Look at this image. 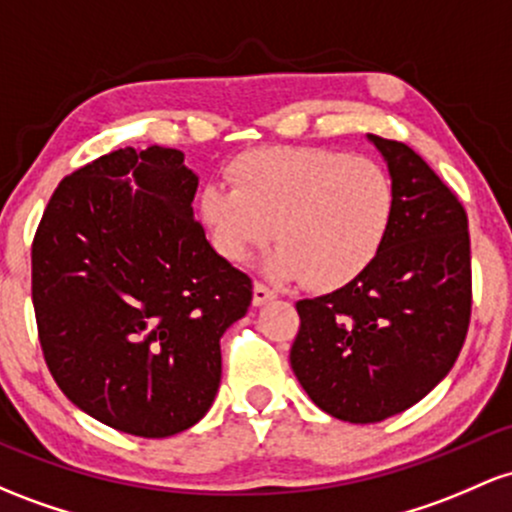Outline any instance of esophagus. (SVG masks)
<instances>
[{
    "label": "esophagus",
    "mask_w": 512,
    "mask_h": 512,
    "mask_svg": "<svg viewBox=\"0 0 512 512\" xmlns=\"http://www.w3.org/2000/svg\"><path fill=\"white\" fill-rule=\"evenodd\" d=\"M272 299H274V291L267 289L265 284L252 286V306H265V303Z\"/></svg>",
    "instance_id": "1"
}]
</instances>
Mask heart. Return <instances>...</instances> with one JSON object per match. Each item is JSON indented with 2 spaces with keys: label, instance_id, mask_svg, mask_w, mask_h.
<instances>
[{
  "label": "heart",
  "instance_id": "1",
  "mask_svg": "<svg viewBox=\"0 0 512 512\" xmlns=\"http://www.w3.org/2000/svg\"><path fill=\"white\" fill-rule=\"evenodd\" d=\"M233 189L209 184L201 218L213 250L250 260L274 240L265 272L279 282L335 291L357 282L384 250L396 192L389 172L367 157L325 148H262L230 170Z\"/></svg>",
  "mask_w": 512,
  "mask_h": 512
}]
</instances>
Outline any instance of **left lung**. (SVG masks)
I'll use <instances>...</instances> for the list:
<instances>
[{
	"instance_id": "left-lung-1",
	"label": "left lung",
	"mask_w": 512,
	"mask_h": 512,
	"mask_svg": "<svg viewBox=\"0 0 512 512\" xmlns=\"http://www.w3.org/2000/svg\"><path fill=\"white\" fill-rule=\"evenodd\" d=\"M396 192L391 233L357 282L296 303L291 369L313 403L347 423L406 411L457 362L471 316L466 211L406 143L367 136Z\"/></svg>"
}]
</instances>
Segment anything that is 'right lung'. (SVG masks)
<instances>
[{"mask_svg": "<svg viewBox=\"0 0 512 512\" xmlns=\"http://www.w3.org/2000/svg\"><path fill=\"white\" fill-rule=\"evenodd\" d=\"M199 177L174 148H121L65 177L31 250L48 369L80 411L138 437L204 418L221 335L252 282L194 221Z\"/></svg>", "mask_w": 512, "mask_h": 512, "instance_id": "right-lung-1", "label": "right lung"}]
</instances>
